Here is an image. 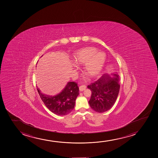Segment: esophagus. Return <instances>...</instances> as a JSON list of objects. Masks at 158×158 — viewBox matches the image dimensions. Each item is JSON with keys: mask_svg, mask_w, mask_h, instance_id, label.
<instances>
[{"mask_svg": "<svg viewBox=\"0 0 158 158\" xmlns=\"http://www.w3.org/2000/svg\"><path fill=\"white\" fill-rule=\"evenodd\" d=\"M86 89V86L85 85H82V86L79 87V91H83Z\"/></svg>", "mask_w": 158, "mask_h": 158, "instance_id": "esophagus-1", "label": "esophagus"}]
</instances>
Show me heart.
<instances>
[{"instance_id": "1", "label": "heart", "mask_w": 158, "mask_h": 158, "mask_svg": "<svg viewBox=\"0 0 158 158\" xmlns=\"http://www.w3.org/2000/svg\"><path fill=\"white\" fill-rule=\"evenodd\" d=\"M73 60L77 65H84V73L89 78L98 76L104 69L106 60L104 52H97L92 47L82 48L77 51L73 55Z\"/></svg>"}]
</instances>
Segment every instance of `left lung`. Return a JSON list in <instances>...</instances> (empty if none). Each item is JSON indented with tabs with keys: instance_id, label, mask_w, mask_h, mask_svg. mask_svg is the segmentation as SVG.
<instances>
[{
	"instance_id": "1",
	"label": "left lung",
	"mask_w": 158,
	"mask_h": 158,
	"mask_svg": "<svg viewBox=\"0 0 158 158\" xmlns=\"http://www.w3.org/2000/svg\"><path fill=\"white\" fill-rule=\"evenodd\" d=\"M120 87L118 74H104L97 81L87 86L92 92L89 102V106L98 113L110 110L117 100Z\"/></svg>"
}]
</instances>
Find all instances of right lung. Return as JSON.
Returning a JSON list of instances; mask_svg holds the SVG:
<instances>
[{"label": "right lung", "instance_id": "obj_1", "mask_svg": "<svg viewBox=\"0 0 158 158\" xmlns=\"http://www.w3.org/2000/svg\"><path fill=\"white\" fill-rule=\"evenodd\" d=\"M39 95L47 108L58 115H66L73 110L76 98L79 94L78 84L75 82H67L64 89L56 95L52 96L41 93L37 88Z\"/></svg>", "mask_w": 158, "mask_h": 158}]
</instances>
